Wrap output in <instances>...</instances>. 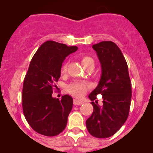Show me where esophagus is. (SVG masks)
<instances>
[{"mask_svg": "<svg viewBox=\"0 0 153 153\" xmlns=\"http://www.w3.org/2000/svg\"><path fill=\"white\" fill-rule=\"evenodd\" d=\"M83 103V102L81 100H78V99H74V104L76 105H80Z\"/></svg>", "mask_w": 153, "mask_h": 153, "instance_id": "esophagus-1", "label": "esophagus"}]
</instances>
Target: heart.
Segmentation results:
<instances>
[{"label": "heart", "mask_w": 153, "mask_h": 153, "mask_svg": "<svg viewBox=\"0 0 153 153\" xmlns=\"http://www.w3.org/2000/svg\"><path fill=\"white\" fill-rule=\"evenodd\" d=\"M80 61L83 67L89 64H94L93 59L89 56H82L81 57ZM66 71H67V64H64L61 67V73H65ZM88 87H89L88 85L85 82H80V81H75L70 84L67 87V90L70 93L72 94L73 96H76V97H81L86 92Z\"/></svg>", "instance_id": "obj_1"}]
</instances>
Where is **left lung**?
<instances>
[{"instance_id": "8db88e82", "label": "left lung", "mask_w": 153, "mask_h": 153, "mask_svg": "<svg viewBox=\"0 0 153 153\" xmlns=\"http://www.w3.org/2000/svg\"><path fill=\"white\" fill-rule=\"evenodd\" d=\"M92 48L100 61L102 75L98 86L89 95L94 109L86 124L92 136L107 138L117 133L127 120L132 96L131 82L125 58L115 43L101 42ZM98 94L102 95V106L97 104Z\"/></svg>"}]
</instances>
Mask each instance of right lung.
Masks as SVG:
<instances>
[{"label": "right lung", "instance_id": "obj_1", "mask_svg": "<svg viewBox=\"0 0 153 153\" xmlns=\"http://www.w3.org/2000/svg\"><path fill=\"white\" fill-rule=\"evenodd\" d=\"M77 49L76 46L47 41L31 61L23 82L22 105L27 122L39 134L57 136L67 126L73 99L68 95L61 100L53 98V88L61 76L62 63Z\"/></svg>", "mask_w": 153, "mask_h": 153}]
</instances>
